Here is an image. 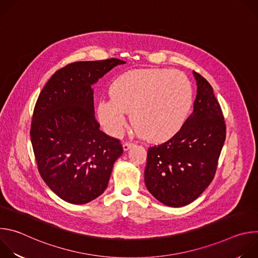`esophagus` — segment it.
Listing matches in <instances>:
<instances>
[{
    "instance_id": "34e87169",
    "label": "esophagus",
    "mask_w": 258,
    "mask_h": 258,
    "mask_svg": "<svg viewBox=\"0 0 258 258\" xmlns=\"http://www.w3.org/2000/svg\"><path fill=\"white\" fill-rule=\"evenodd\" d=\"M134 146V144L133 143H130V142H126V143H124L123 145H122V148H123V150L124 151H127V150H130L132 147Z\"/></svg>"
}]
</instances>
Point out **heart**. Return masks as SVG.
Returning a JSON list of instances; mask_svg holds the SVG:
<instances>
[{
  "label": "heart",
  "mask_w": 258,
  "mask_h": 258,
  "mask_svg": "<svg viewBox=\"0 0 258 258\" xmlns=\"http://www.w3.org/2000/svg\"><path fill=\"white\" fill-rule=\"evenodd\" d=\"M111 98L98 103L97 116L110 136L122 134L126 114L137 134L151 143L172 138L185 123L193 105V89L181 72L169 69H134L115 79Z\"/></svg>",
  "instance_id": "obj_1"
}]
</instances>
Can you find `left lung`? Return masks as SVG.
<instances>
[{
	"instance_id": "1",
	"label": "left lung",
	"mask_w": 258,
	"mask_h": 258,
	"mask_svg": "<svg viewBox=\"0 0 258 258\" xmlns=\"http://www.w3.org/2000/svg\"><path fill=\"white\" fill-rule=\"evenodd\" d=\"M194 111L167 142L150 147L145 185L159 202L181 207L197 199L213 179L226 140L222 109L209 83L193 71Z\"/></svg>"
}]
</instances>
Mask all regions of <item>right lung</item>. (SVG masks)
<instances>
[{
  "mask_svg": "<svg viewBox=\"0 0 258 258\" xmlns=\"http://www.w3.org/2000/svg\"><path fill=\"white\" fill-rule=\"evenodd\" d=\"M125 62H75L56 71L36 101L30 138L39 171L62 200L86 204L104 193L120 142L100 131L94 110L99 79Z\"/></svg>",
  "mask_w": 258,
  "mask_h": 258,
  "instance_id": "add662e5",
  "label": "right lung"
}]
</instances>
